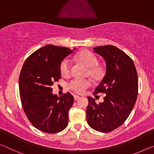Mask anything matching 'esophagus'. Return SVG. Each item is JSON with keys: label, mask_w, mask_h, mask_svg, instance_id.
Segmentation results:
<instances>
[{"label": "esophagus", "mask_w": 154, "mask_h": 154, "mask_svg": "<svg viewBox=\"0 0 154 154\" xmlns=\"http://www.w3.org/2000/svg\"><path fill=\"white\" fill-rule=\"evenodd\" d=\"M79 98H80L79 96H78V95H74V99H75V100H77V99H79Z\"/></svg>", "instance_id": "esophagus-1"}]
</instances>
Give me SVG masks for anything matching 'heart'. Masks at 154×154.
Masks as SVG:
<instances>
[{"label": "heart", "mask_w": 154, "mask_h": 154, "mask_svg": "<svg viewBox=\"0 0 154 154\" xmlns=\"http://www.w3.org/2000/svg\"><path fill=\"white\" fill-rule=\"evenodd\" d=\"M77 59L85 66L88 67V73L92 79L95 80L100 79L104 74V69L103 67L98 66V59L92 52L88 50L81 51L77 55ZM71 64L68 58H65L61 62L60 65V70L62 75L67 77L71 72ZM92 85L89 79H74L69 82L67 87L69 89L78 94H83L85 92L88 88Z\"/></svg>", "instance_id": "b5f03b06"}]
</instances>
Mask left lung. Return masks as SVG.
<instances>
[{
	"label": "left lung",
	"instance_id": "8db88e82",
	"mask_svg": "<svg viewBox=\"0 0 154 154\" xmlns=\"http://www.w3.org/2000/svg\"><path fill=\"white\" fill-rule=\"evenodd\" d=\"M104 58L106 72L93 94L105 93L104 102L96 104L88 96V124L98 132H109L124 123L131 113L138 94V75L132 60L113 45L93 48Z\"/></svg>",
	"mask_w": 154,
	"mask_h": 154
}]
</instances>
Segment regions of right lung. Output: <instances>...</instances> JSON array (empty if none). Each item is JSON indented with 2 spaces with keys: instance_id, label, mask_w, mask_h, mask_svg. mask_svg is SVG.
Here are the masks:
<instances>
[{
  "instance_id": "1",
  "label": "right lung",
  "mask_w": 154,
  "mask_h": 154,
  "mask_svg": "<svg viewBox=\"0 0 154 154\" xmlns=\"http://www.w3.org/2000/svg\"><path fill=\"white\" fill-rule=\"evenodd\" d=\"M75 50L47 45L31 54L21 70L19 90L23 109L30 123L46 133L59 132L68 126L73 96L67 92L58 97L53 94L51 86L61 78L62 60Z\"/></svg>"
}]
</instances>
